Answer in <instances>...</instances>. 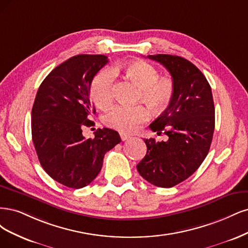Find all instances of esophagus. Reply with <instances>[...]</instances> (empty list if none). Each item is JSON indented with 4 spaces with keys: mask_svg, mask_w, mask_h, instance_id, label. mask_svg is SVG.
I'll return each instance as SVG.
<instances>
[{
    "mask_svg": "<svg viewBox=\"0 0 248 248\" xmlns=\"http://www.w3.org/2000/svg\"><path fill=\"white\" fill-rule=\"evenodd\" d=\"M119 135H121V138H122V140H123V141H125V140H127V139H130V138H131V136H130V135L124 134V133H121Z\"/></svg>",
    "mask_w": 248,
    "mask_h": 248,
    "instance_id": "34e87169",
    "label": "esophagus"
}]
</instances>
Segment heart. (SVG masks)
I'll use <instances>...</instances> for the list:
<instances>
[{"label":"heart","instance_id":"heart-1","mask_svg":"<svg viewBox=\"0 0 248 248\" xmlns=\"http://www.w3.org/2000/svg\"><path fill=\"white\" fill-rule=\"evenodd\" d=\"M125 74L139 87L138 100L146 103L155 111L165 109L172 101L175 93L174 82L170 78L157 77L158 72L151 63L138 60L124 67ZM114 72L112 69L101 70L92 84V95L94 103L100 107H106L112 100ZM150 117V111L143 105H118L105 115L108 125L123 133H131L138 129Z\"/></svg>","mask_w":248,"mask_h":248}]
</instances>
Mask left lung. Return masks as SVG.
I'll use <instances>...</instances> for the list:
<instances>
[{"label": "left lung", "mask_w": 248, "mask_h": 248, "mask_svg": "<svg viewBox=\"0 0 248 248\" xmlns=\"http://www.w3.org/2000/svg\"><path fill=\"white\" fill-rule=\"evenodd\" d=\"M170 72L175 93L169 106L149 125L166 141L144 139L146 155L137 165L141 176L158 187H172L193 175L211 145L215 110L211 87L194 63L177 55H148Z\"/></svg>", "instance_id": "8db88e82"}]
</instances>
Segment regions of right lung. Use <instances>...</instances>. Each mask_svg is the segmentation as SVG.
I'll return each instance as SVG.
<instances>
[{
    "instance_id": "right-lung-1",
    "label": "right lung",
    "mask_w": 248,
    "mask_h": 248,
    "mask_svg": "<svg viewBox=\"0 0 248 248\" xmlns=\"http://www.w3.org/2000/svg\"><path fill=\"white\" fill-rule=\"evenodd\" d=\"M108 62L103 54H78L46 76L31 109V138L42 168L61 185L86 186L98 176L107 151L122 141L111 129H98L85 139L84 125L95 112L90 99L95 74Z\"/></svg>"
}]
</instances>
